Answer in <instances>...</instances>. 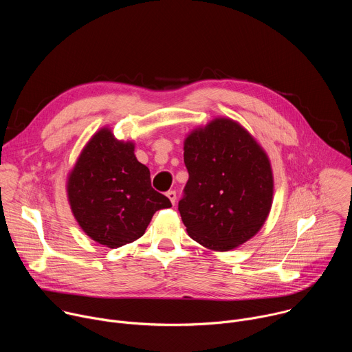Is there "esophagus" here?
Here are the masks:
<instances>
[{"label":"esophagus","instance_id":"1","mask_svg":"<svg viewBox=\"0 0 352 352\" xmlns=\"http://www.w3.org/2000/svg\"><path fill=\"white\" fill-rule=\"evenodd\" d=\"M166 195H167V197L170 199V201H171L173 204H175V201H177V193H175V190H168Z\"/></svg>","mask_w":352,"mask_h":352}]
</instances>
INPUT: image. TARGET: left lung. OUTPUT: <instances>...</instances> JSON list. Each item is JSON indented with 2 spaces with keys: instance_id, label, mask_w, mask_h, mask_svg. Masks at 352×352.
Returning a JSON list of instances; mask_svg holds the SVG:
<instances>
[{
  "instance_id": "obj_1",
  "label": "left lung",
  "mask_w": 352,
  "mask_h": 352,
  "mask_svg": "<svg viewBox=\"0 0 352 352\" xmlns=\"http://www.w3.org/2000/svg\"><path fill=\"white\" fill-rule=\"evenodd\" d=\"M189 179L178 210L188 235L201 246L228 252L264 225L274 196L270 159L236 122L214 119L184 142Z\"/></svg>"
}]
</instances>
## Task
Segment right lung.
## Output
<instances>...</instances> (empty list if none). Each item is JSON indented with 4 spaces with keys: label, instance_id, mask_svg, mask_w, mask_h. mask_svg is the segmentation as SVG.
Returning <instances> with one entry per match:
<instances>
[{
    "label": "right lung",
    "instance_id": "add662e5",
    "mask_svg": "<svg viewBox=\"0 0 352 352\" xmlns=\"http://www.w3.org/2000/svg\"><path fill=\"white\" fill-rule=\"evenodd\" d=\"M72 212L87 235L110 249L141 238L153 214L171 207L151 185L134 144L102 129L88 141L67 178Z\"/></svg>",
    "mask_w": 352,
    "mask_h": 352
}]
</instances>
